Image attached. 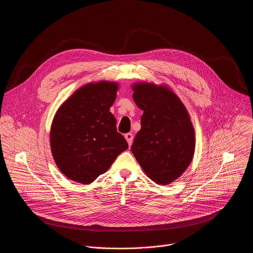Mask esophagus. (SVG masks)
Segmentation results:
<instances>
[{"label": "esophagus", "mask_w": 253, "mask_h": 253, "mask_svg": "<svg viewBox=\"0 0 253 253\" xmlns=\"http://www.w3.org/2000/svg\"><path fill=\"white\" fill-rule=\"evenodd\" d=\"M125 137H126V141H127L129 146L132 144V141H133V134L132 133H126Z\"/></svg>", "instance_id": "obj_1"}]
</instances>
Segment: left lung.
I'll use <instances>...</instances> for the list:
<instances>
[{
    "label": "left lung",
    "instance_id": "obj_1",
    "mask_svg": "<svg viewBox=\"0 0 253 253\" xmlns=\"http://www.w3.org/2000/svg\"><path fill=\"white\" fill-rule=\"evenodd\" d=\"M132 89L135 104L144 113L131 152L152 180L169 184L180 177L194 156L195 131L189 114L167 86L138 83Z\"/></svg>",
    "mask_w": 253,
    "mask_h": 253
}]
</instances>
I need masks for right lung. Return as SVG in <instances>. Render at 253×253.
<instances>
[{"instance_id":"right-lung-1","label":"right lung","mask_w":253,"mask_h":253,"mask_svg":"<svg viewBox=\"0 0 253 253\" xmlns=\"http://www.w3.org/2000/svg\"><path fill=\"white\" fill-rule=\"evenodd\" d=\"M118 84L101 81L77 89L57 110L50 128L54 162L69 179L89 184L128 148L109 111Z\"/></svg>"}]
</instances>
